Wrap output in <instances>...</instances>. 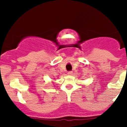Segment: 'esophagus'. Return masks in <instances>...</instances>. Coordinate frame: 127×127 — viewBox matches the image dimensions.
Listing matches in <instances>:
<instances>
[{
	"label": "esophagus",
	"mask_w": 127,
	"mask_h": 127,
	"mask_svg": "<svg viewBox=\"0 0 127 127\" xmlns=\"http://www.w3.org/2000/svg\"><path fill=\"white\" fill-rule=\"evenodd\" d=\"M72 74H73V72L72 71L68 72V75H69V76H72Z\"/></svg>",
	"instance_id": "esophagus-1"
}]
</instances>
